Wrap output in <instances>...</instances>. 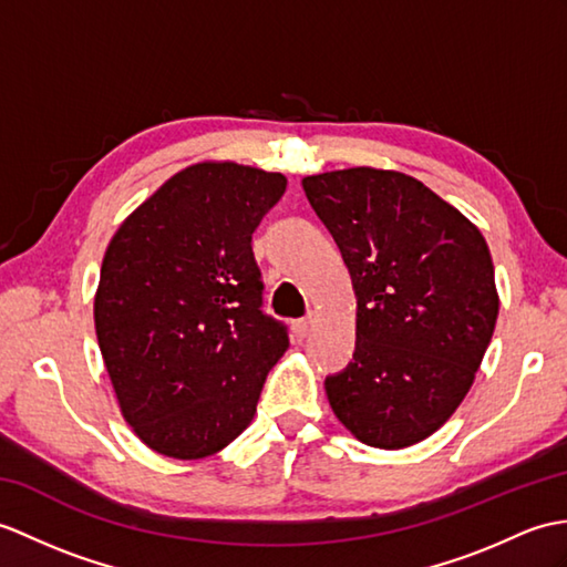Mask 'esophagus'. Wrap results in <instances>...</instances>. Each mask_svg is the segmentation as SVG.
I'll list each match as a JSON object with an SVG mask.
<instances>
[{"mask_svg": "<svg viewBox=\"0 0 567 567\" xmlns=\"http://www.w3.org/2000/svg\"><path fill=\"white\" fill-rule=\"evenodd\" d=\"M309 331H311V319H299L292 323V336L297 343H301V340L309 336Z\"/></svg>", "mask_w": 567, "mask_h": 567, "instance_id": "34e87169", "label": "esophagus"}]
</instances>
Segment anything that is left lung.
I'll list each match as a JSON object with an SVG mask.
<instances>
[{"mask_svg":"<svg viewBox=\"0 0 567 567\" xmlns=\"http://www.w3.org/2000/svg\"><path fill=\"white\" fill-rule=\"evenodd\" d=\"M358 299V343L326 396L377 450L427 440L464 401L499 297L481 229L401 171L354 166L301 178Z\"/></svg>","mask_w":567,"mask_h":567,"instance_id":"1","label":"left lung"}]
</instances>
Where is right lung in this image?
<instances>
[{"label":"right lung","mask_w":567,"mask_h":567,"mask_svg":"<svg viewBox=\"0 0 567 567\" xmlns=\"http://www.w3.org/2000/svg\"><path fill=\"white\" fill-rule=\"evenodd\" d=\"M287 178L197 162L130 213L103 254L94 326L125 423L152 452L195 462L251 425L289 340L260 311L251 234Z\"/></svg>","instance_id":"right-lung-1"}]
</instances>
